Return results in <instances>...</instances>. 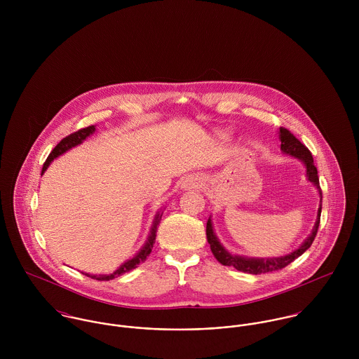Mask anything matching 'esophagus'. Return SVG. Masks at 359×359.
<instances>
[{
  "label": "esophagus",
  "instance_id": "esophagus-1",
  "mask_svg": "<svg viewBox=\"0 0 359 359\" xmlns=\"http://www.w3.org/2000/svg\"><path fill=\"white\" fill-rule=\"evenodd\" d=\"M202 185H203V180H202L201 177L195 175V177L187 178V180L184 181V184H182V188H185V189H194V188H201Z\"/></svg>",
  "mask_w": 359,
  "mask_h": 359
}]
</instances>
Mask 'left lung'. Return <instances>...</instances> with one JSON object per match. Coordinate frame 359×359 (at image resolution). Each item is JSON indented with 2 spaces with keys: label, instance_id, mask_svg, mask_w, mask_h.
<instances>
[{
  "label": "left lung",
  "instance_id": "1",
  "mask_svg": "<svg viewBox=\"0 0 359 359\" xmlns=\"http://www.w3.org/2000/svg\"><path fill=\"white\" fill-rule=\"evenodd\" d=\"M279 140H280V151L283 154L297 157L300 161L304 163V165L307 168L308 181L315 185V188L318 189L319 196H320V205H319V208H318V217H316L313 229H312L311 235L304 241V243L299 249H296L294 252H292L290 255H286V256L272 257V258H249V257L233 256L228 250H225V248L219 243L218 238L215 236L214 229H212L211 217L208 218L207 226H205L207 242L210 245V249H211L212 255L217 258V261L221 262L222 265L233 266L238 271L253 273V275L272 272V271H279V269L285 268L286 265H289L292 261H294L297 257L302 256L306 250L311 248V245H312V242H313V239L316 236V232H318V228H319V221H320L322 191H320V187H319L318 170H316V167L313 164L312 154L308 151L306 145H303L289 130H286L283 127L279 128Z\"/></svg>",
  "mask_w": 359,
  "mask_h": 359
}]
</instances>
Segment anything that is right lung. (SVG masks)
<instances>
[{"instance_id": "obj_1", "label": "right lung", "mask_w": 359, "mask_h": 359, "mask_svg": "<svg viewBox=\"0 0 359 359\" xmlns=\"http://www.w3.org/2000/svg\"><path fill=\"white\" fill-rule=\"evenodd\" d=\"M94 133H95V126H90V127H87V128H81V130H79V131H76V133L67 135L66 138H63V140L52 149L51 154L47 157L46 163H44V165H43L41 175H43L44 171L48 168V165L51 164V161L53 158H56V157H59L60 154L67 152L69 149H72V148L80 145L86 138H88V137L93 135ZM161 214H163V212H157V214L154 215V225H152V228H151L149 236H148L145 245L142 246V249H141L135 256L133 257L131 259H127L124 264H121L113 273H109V275H90V273H86V272H83V273L87 275V276H90V278H93V279H97V280H110V279H114V278H117V276H120V275H123V273H126V272H128V271L137 268L141 262H144V261L147 259V257L151 255V252H152V249H154V242H156V232H157L158 222H160V219H161Z\"/></svg>"}]
</instances>
